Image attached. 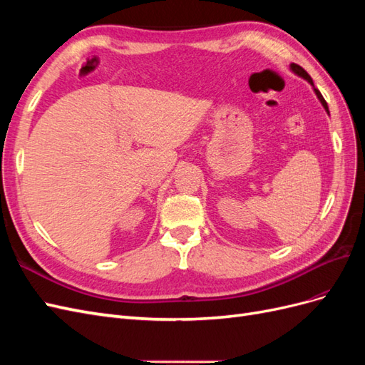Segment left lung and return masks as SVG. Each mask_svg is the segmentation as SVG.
I'll list each match as a JSON object with an SVG mask.
<instances>
[{
  "label": "left lung",
  "mask_w": 365,
  "mask_h": 365,
  "mask_svg": "<svg viewBox=\"0 0 365 365\" xmlns=\"http://www.w3.org/2000/svg\"><path fill=\"white\" fill-rule=\"evenodd\" d=\"M289 68L297 74V76H300V77H303V79H306L309 83H311L312 86H314V82H312V77L311 76H309L302 67H300V65H297V63H291L289 65ZM314 91H315V94H317V97H318V101L319 102H322V105H323V108L326 109V113L329 114V106H327V103H326V101H324V97L322 96V93H319L318 90H317V88L314 86Z\"/></svg>",
  "instance_id": "left-lung-1"
}]
</instances>
